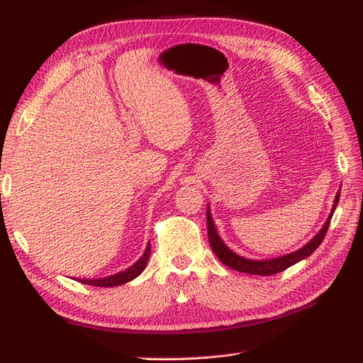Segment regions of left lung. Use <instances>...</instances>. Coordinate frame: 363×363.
I'll use <instances>...</instances> for the list:
<instances>
[{"label":"left lung","instance_id":"obj_1","mask_svg":"<svg viewBox=\"0 0 363 363\" xmlns=\"http://www.w3.org/2000/svg\"><path fill=\"white\" fill-rule=\"evenodd\" d=\"M339 196H340V191L336 194L335 203H333V207H332V212H330V215H328L325 224L323 225V228L320 230V232H318V235H315L311 239V242H307L304 247H301L300 250L291 252V255H284V256H280V257L267 259V260H252V259H245L242 256L236 255V252H233L232 250H230L223 242V239L219 238L216 228H215V224H213L212 215H211V212H208V208H207L208 242H211V247H212L213 252L216 255V257L221 260L224 265L230 267L232 269L239 271V272H245V274H255V276H272V274H277L280 271L288 269L289 267L295 265L296 262H300V260H303L306 257H309L312 252L321 245L323 239H324L327 230H328V225H330L335 208H336V206L339 203Z\"/></svg>","mask_w":363,"mask_h":363}]
</instances>
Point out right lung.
<instances>
[{"instance_id": "1", "label": "right lung", "mask_w": 363, "mask_h": 363, "mask_svg": "<svg viewBox=\"0 0 363 363\" xmlns=\"http://www.w3.org/2000/svg\"><path fill=\"white\" fill-rule=\"evenodd\" d=\"M150 252H151V244L148 242L145 252L142 255V257L131 265L130 268H127L125 271H121L118 274H113V276H108L104 279H77V281L84 283V284H91V286H100V288H112V286H119V284H124L127 281H131L133 279H136L139 274L145 269L147 262L150 259Z\"/></svg>"}]
</instances>
